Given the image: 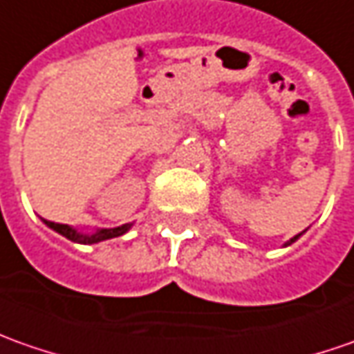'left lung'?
<instances>
[{"mask_svg": "<svg viewBox=\"0 0 354 354\" xmlns=\"http://www.w3.org/2000/svg\"><path fill=\"white\" fill-rule=\"evenodd\" d=\"M299 237H301V233H299V235H296V237H294V239H290V241H288L286 245H292V243H294V241H298Z\"/></svg>", "mask_w": 354, "mask_h": 354, "instance_id": "left-lung-1", "label": "left lung"}]
</instances>
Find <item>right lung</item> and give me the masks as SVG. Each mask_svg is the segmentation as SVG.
<instances>
[{"mask_svg":"<svg viewBox=\"0 0 354 354\" xmlns=\"http://www.w3.org/2000/svg\"><path fill=\"white\" fill-rule=\"evenodd\" d=\"M44 223L50 227V229L58 231L60 235H64L66 239H70V241L84 243V245L100 243V241H105V239L121 237L123 233H127L129 229H131V223H127V225L115 227V229H100V231H95V233H92V235H84V233H78L76 229H72L70 225H64V223H55V221H46V219H44Z\"/></svg>","mask_w":354,"mask_h":354,"instance_id":"1","label":"right lung"}]
</instances>
